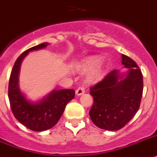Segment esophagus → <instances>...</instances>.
<instances>
[{
  "mask_svg": "<svg viewBox=\"0 0 157 157\" xmlns=\"http://www.w3.org/2000/svg\"><path fill=\"white\" fill-rule=\"evenodd\" d=\"M84 93H85V89H84V87H79L78 89L76 90V94L77 95V96H81V95H82Z\"/></svg>",
  "mask_w": 157,
  "mask_h": 157,
  "instance_id": "obj_1",
  "label": "esophagus"
}]
</instances>
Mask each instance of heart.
I'll use <instances>...</instances> for the list:
<instances>
[{
	"mask_svg": "<svg viewBox=\"0 0 157 157\" xmlns=\"http://www.w3.org/2000/svg\"><path fill=\"white\" fill-rule=\"evenodd\" d=\"M102 61V58L101 56H90L89 58L85 59L80 64L78 67V70L81 72L86 73L90 71L93 70L94 68H97L99 64H101ZM101 77V69H97L94 70L88 77V82L90 84L97 82L98 81Z\"/></svg>",
	"mask_w": 157,
	"mask_h": 157,
	"instance_id": "b5f03b06",
	"label": "heart"
}]
</instances>
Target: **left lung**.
I'll list each match as a JSON object with an SVG mask.
<instances>
[{"instance_id":"8db88e82","label":"left lung","mask_w":157,"mask_h":157,"mask_svg":"<svg viewBox=\"0 0 157 157\" xmlns=\"http://www.w3.org/2000/svg\"><path fill=\"white\" fill-rule=\"evenodd\" d=\"M126 73L113 70L90 88L93 105L89 116L95 125L117 131L127 124L140 108L143 94V75L132 59L122 54Z\"/></svg>"}]
</instances>
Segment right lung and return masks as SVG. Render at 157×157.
<instances>
[{"label":"right lung","mask_w":157,"mask_h":157,"mask_svg":"<svg viewBox=\"0 0 157 157\" xmlns=\"http://www.w3.org/2000/svg\"><path fill=\"white\" fill-rule=\"evenodd\" d=\"M48 43L32 47L19 56L14 63L9 83V99L14 117L19 122L35 132L48 130L53 127L62 116L67 104L74 98L73 89L53 90L39 102L27 100L19 88L21 64L28 53L45 48Z\"/></svg>","instance_id":"right-lung-1"}]
</instances>
